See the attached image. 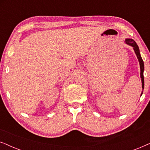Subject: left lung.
<instances>
[{
    "mask_svg": "<svg viewBox=\"0 0 150 150\" xmlns=\"http://www.w3.org/2000/svg\"><path fill=\"white\" fill-rule=\"evenodd\" d=\"M125 43H126V44L129 45V46L132 47L133 49H134V50L135 54H136V55H137V59H138V60H139V65H140V69H141L140 75H141V82H142V89L143 90L144 89V76H143V71H144V63H143V59H142V58H141L139 46H138V45L137 44V43L135 42L134 41L132 40V39H130V38L126 39V40H125ZM142 94H143V91H142V92H141V96H142Z\"/></svg>",
    "mask_w": 150,
    "mask_h": 150,
    "instance_id": "left-lung-1",
    "label": "left lung"
}]
</instances>
